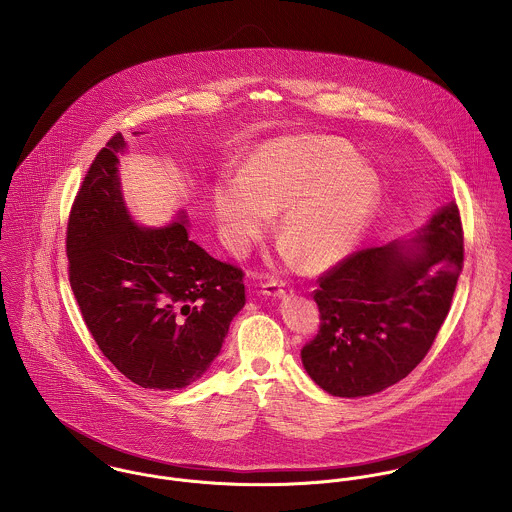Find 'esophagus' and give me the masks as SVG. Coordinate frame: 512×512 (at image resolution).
<instances>
[{"instance_id":"esophagus-1","label":"esophagus","mask_w":512,"mask_h":512,"mask_svg":"<svg viewBox=\"0 0 512 512\" xmlns=\"http://www.w3.org/2000/svg\"><path fill=\"white\" fill-rule=\"evenodd\" d=\"M286 292H290V286H288L284 280L270 278L268 282H264V284H262V293H264V295L280 297V295H284Z\"/></svg>"}]
</instances>
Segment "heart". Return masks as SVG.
<instances>
[{"instance_id":"obj_1","label":"heart","mask_w":512,"mask_h":512,"mask_svg":"<svg viewBox=\"0 0 512 512\" xmlns=\"http://www.w3.org/2000/svg\"><path fill=\"white\" fill-rule=\"evenodd\" d=\"M378 199L374 171L329 136L260 147L244 175L220 177L213 201L230 250L244 252L284 209L280 230L307 268H327L357 244Z\"/></svg>"}]
</instances>
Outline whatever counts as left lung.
Wrapping results in <instances>:
<instances>
[{"instance_id": "obj_1", "label": "left lung", "mask_w": 512, "mask_h": 512, "mask_svg": "<svg viewBox=\"0 0 512 512\" xmlns=\"http://www.w3.org/2000/svg\"><path fill=\"white\" fill-rule=\"evenodd\" d=\"M463 270V224L441 209L412 246L355 250L323 272L319 331L301 361L329 394L357 398L408 376L432 349Z\"/></svg>"}]
</instances>
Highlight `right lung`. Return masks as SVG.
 <instances>
[{
	"mask_svg": "<svg viewBox=\"0 0 512 512\" xmlns=\"http://www.w3.org/2000/svg\"><path fill=\"white\" fill-rule=\"evenodd\" d=\"M118 132L90 163L67 222L69 282L102 355L142 388L199 380L244 307V272L209 256L185 222L142 228L124 207Z\"/></svg>",
	"mask_w": 512,
	"mask_h": 512,
	"instance_id": "right-lung-1",
	"label": "right lung"
}]
</instances>
